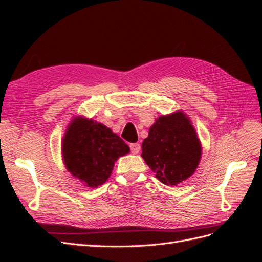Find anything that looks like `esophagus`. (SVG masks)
I'll use <instances>...</instances> for the list:
<instances>
[{"label":"esophagus","instance_id":"1","mask_svg":"<svg viewBox=\"0 0 262 262\" xmlns=\"http://www.w3.org/2000/svg\"><path fill=\"white\" fill-rule=\"evenodd\" d=\"M130 149H131V152H132L133 154H137V153L140 152L141 145H140L139 143H131V144H130Z\"/></svg>","mask_w":262,"mask_h":262}]
</instances>
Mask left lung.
<instances>
[{
	"label": "left lung",
	"instance_id": "1",
	"mask_svg": "<svg viewBox=\"0 0 262 262\" xmlns=\"http://www.w3.org/2000/svg\"><path fill=\"white\" fill-rule=\"evenodd\" d=\"M142 157L165 185H178L192 175L201 157V144L185 114L157 119L142 143Z\"/></svg>",
	"mask_w": 262,
	"mask_h": 262
}]
</instances>
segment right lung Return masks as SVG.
Listing matches in <instances>:
<instances>
[{
    "mask_svg": "<svg viewBox=\"0 0 262 262\" xmlns=\"http://www.w3.org/2000/svg\"><path fill=\"white\" fill-rule=\"evenodd\" d=\"M129 152L124 141L109 128L84 118H75L63 138L62 154L68 170L92 188L104 184L117 158Z\"/></svg>",
    "mask_w": 262,
    "mask_h": 262,
    "instance_id": "add662e5",
    "label": "right lung"
}]
</instances>
